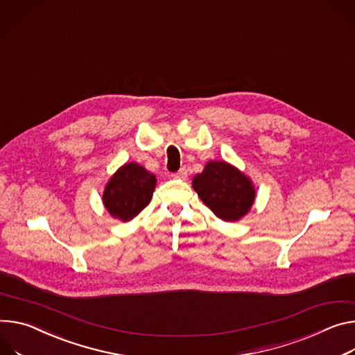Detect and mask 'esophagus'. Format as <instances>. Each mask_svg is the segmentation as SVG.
<instances>
[{"instance_id":"obj_1","label":"esophagus","mask_w":355,"mask_h":355,"mask_svg":"<svg viewBox=\"0 0 355 355\" xmlns=\"http://www.w3.org/2000/svg\"><path fill=\"white\" fill-rule=\"evenodd\" d=\"M174 178H180V180H185L188 177V171L185 168H180L177 173L173 174Z\"/></svg>"}]
</instances>
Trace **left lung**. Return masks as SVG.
<instances>
[{
  "label": "left lung",
  "mask_w": 355,
  "mask_h": 355,
  "mask_svg": "<svg viewBox=\"0 0 355 355\" xmlns=\"http://www.w3.org/2000/svg\"><path fill=\"white\" fill-rule=\"evenodd\" d=\"M192 188L202 202L225 222L242 219L256 198L253 181L227 161H208L202 173L192 178Z\"/></svg>",
  "instance_id": "8db88e82"
}]
</instances>
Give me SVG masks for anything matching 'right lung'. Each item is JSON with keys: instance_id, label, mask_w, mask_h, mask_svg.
I'll use <instances>...</instances> for the list:
<instances>
[{"instance_id": "obj_1", "label": "right lung", "mask_w": 355, "mask_h": 355, "mask_svg": "<svg viewBox=\"0 0 355 355\" xmlns=\"http://www.w3.org/2000/svg\"><path fill=\"white\" fill-rule=\"evenodd\" d=\"M155 184V175L143 166L125 163L109 178L103 191V205L112 218L132 220L151 201Z\"/></svg>"}]
</instances>
